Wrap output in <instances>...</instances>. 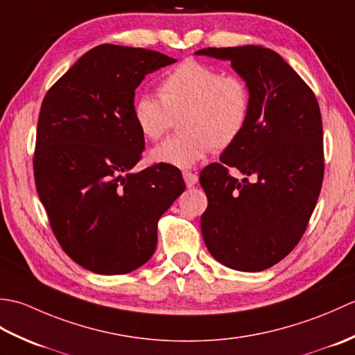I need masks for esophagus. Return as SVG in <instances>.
Returning <instances> with one entry per match:
<instances>
[{
	"label": "esophagus",
	"instance_id": "1",
	"mask_svg": "<svg viewBox=\"0 0 355 355\" xmlns=\"http://www.w3.org/2000/svg\"><path fill=\"white\" fill-rule=\"evenodd\" d=\"M183 178H184L187 187H193L195 184L198 183V175H197V173L191 172V171H184L183 172Z\"/></svg>",
	"mask_w": 355,
	"mask_h": 355
}]
</instances>
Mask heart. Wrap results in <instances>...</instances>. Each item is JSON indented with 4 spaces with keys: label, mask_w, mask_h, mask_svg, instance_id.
Segmentation results:
<instances>
[{
    "label": "heart",
    "mask_w": 355,
    "mask_h": 355,
    "mask_svg": "<svg viewBox=\"0 0 355 355\" xmlns=\"http://www.w3.org/2000/svg\"><path fill=\"white\" fill-rule=\"evenodd\" d=\"M158 94H143L132 105V117L141 135L157 141L180 119L183 132L150 150V160L189 168L210 150H224L244 134L252 114L248 84L214 65L186 59L171 70Z\"/></svg>",
    "instance_id": "heart-1"
}]
</instances>
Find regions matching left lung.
Instances as JSON below:
<instances>
[{
	"label": "left lung",
	"mask_w": 355,
	"mask_h": 355,
	"mask_svg": "<svg viewBox=\"0 0 355 355\" xmlns=\"http://www.w3.org/2000/svg\"><path fill=\"white\" fill-rule=\"evenodd\" d=\"M229 59L248 84L252 114L244 134L200 173L209 205L201 216L207 250L223 266L261 271L288 254L305 233L320 195L325 155L319 102L276 51L207 47ZM235 167L250 182L230 175Z\"/></svg>",
	"instance_id": "obj_1"
}]
</instances>
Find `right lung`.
<instances>
[{
  "instance_id": "1",
  "label": "right lung",
  "mask_w": 355,
  "mask_h": 355,
  "mask_svg": "<svg viewBox=\"0 0 355 355\" xmlns=\"http://www.w3.org/2000/svg\"><path fill=\"white\" fill-rule=\"evenodd\" d=\"M175 62L162 53L102 44L44 96L33 175L53 235L93 273L125 275L157 245V224L186 189L182 172L155 163L137 173L145 139L132 117L135 88Z\"/></svg>"
}]
</instances>
